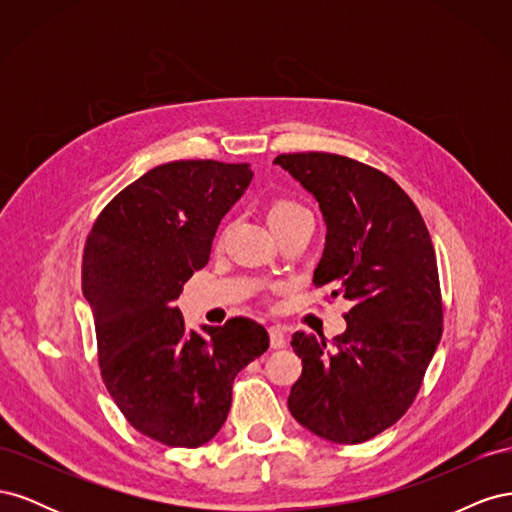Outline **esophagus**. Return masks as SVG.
<instances>
[{"label":"esophagus","instance_id":"obj_1","mask_svg":"<svg viewBox=\"0 0 512 512\" xmlns=\"http://www.w3.org/2000/svg\"><path fill=\"white\" fill-rule=\"evenodd\" d=\"M269 339H271V348H273V350L286 348V344H288L286 331H284L282 327H277V324H273V327H269Z\"/></svg>","mask_w":512,"mask_h":512}]
</instances>
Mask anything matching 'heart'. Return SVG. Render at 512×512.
Masks as SVG:
<instances>
[{"label":"heart","mask_w":512,"mask_h":512,"mask_svg":"<svg viewBox=\"0 0 512 512\" xmlns=\"http://www.w3.org/2000/svg\"><path fill=\"white\" fill-rule=\"evenodd\" d=\"M303 211H307V209L301 207L299 203H294V200H275V203L269 207V213H267L269 226L277 224V222H284V220L292 218V215H299Z\"/></svg>","instance_id":"b5f03b06"}]
</instances>
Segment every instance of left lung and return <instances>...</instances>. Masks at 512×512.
Returning a JSON list of instances; mask_svg holds the SVG:
<instances>
[{"mask_svg": "<svg viewBox=\"0 0 512 512\" xmlns=\"http://www.w3.org/2000/svg\"><path fill=\"white\" fill-rule=\"evenodd\" d=\"M273 164L318 200L327 239L314 284L352 303L329 346L292 335L301 378L290 414L316 436L359 444L397 423L442 337L436 252L410 196L380 170L335 153H282Z\"/></svg>", "mask_w": 512, "mask_h": 512, "instance_id": "1", "label": "left lung"}]
</instances>
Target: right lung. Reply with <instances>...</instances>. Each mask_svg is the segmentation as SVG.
Returning <instances> with one entry per match:
<instances>
[{"mask_svg":"<svg viewBox=\"0 0 512 512\" xmlns=\"http://www.w3.org/2000/svg\"><path fill=\"white\" fill-rule=\"evenodd\" d=\"M252 177L250 164L156 166L104 207L85 243L102 380L128 423L166 446L207 444L228 416L232 380L269 348L250 318L196 333L175 307Z\"/></svg>","mask_w":512,"mask_h":512,"instance_id":"1","label":"right lung"}]
</instances>
